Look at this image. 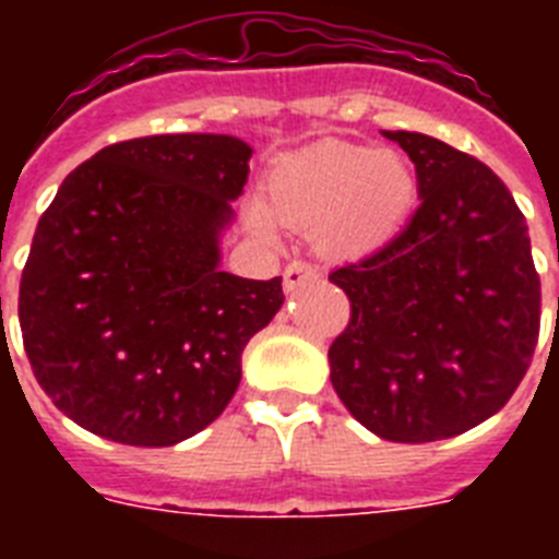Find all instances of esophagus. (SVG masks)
<instances>
[{"instance_id":"1","label":"esophagus","mask_w":559,"mask_h":559,"mask_svg":"<svg viewBox=\"0 0 559 559\" xmlns=\"http://www.w3.org/2000/svg\"><path fill=\"white\" fill-rule=\"evenodd\" d=\"M319 278V266L313 261H293L287 263V270H284V287L287 289H298L307 281Z\"/></svg>"}]
</instances>
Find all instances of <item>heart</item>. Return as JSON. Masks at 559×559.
I'll use <instances>...</instances> for the list:
<instances>
[{
    "label": "heart",
    "instance_id": "obj_1",
    "mask_svg": "<svg viewBox=\"0 0 559 559\" xmlns=\"http://www.w3.org/2000/svg\"><path fill=\"white\" fill-rule=\"evenodd\" d=\"M415 202V170L394 151L331 144L284 162L270 179V205L254 200L249 219L272 235L289 226H322L333 252H368L385 243Z\"/></svg>",
    "mask_w": 559,
    "mask_h": 559
}]
</instances>
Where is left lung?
I'll return each instance as SVG.
<instances>
[{"label":"left lung","mask_w":559,"mask_h":559,"mask_svg":"<svg viewBox=\"0 0 559 559\" xmlns=\"http://www.w3.org/2000/svg\"><path fill=\"white\" fill-rule=\"evenodd\" d=\"M415 162L420 205L377 252L331 272L350 301L331 382L385 441L426 443L496 415L539 340L528 223L504 182L432 135L385 130Z\"/></svg>","instance_id":"obj_1"}]
</instances>
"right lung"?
Listing matches in <instances>:
<instances>
[{
  "label": "right lung",
  "instance_id": "right-lung-1",
  "mask_svg": "<svg viewBox=\"0 0 559 559\" xmlns=\"http://www.w3.org/2000/svg\"><path fill=\"white\" fill-rule=\"evenodd\" d=\"M249 156L211 133L109 144L43 211L20 281L22 345L78 426L174 447L235 397L246 342L284 305L281 278L217 266Z\"/></svg>",
  "mask_w": 559,
  "mask_h": 559
}]
</instances>
